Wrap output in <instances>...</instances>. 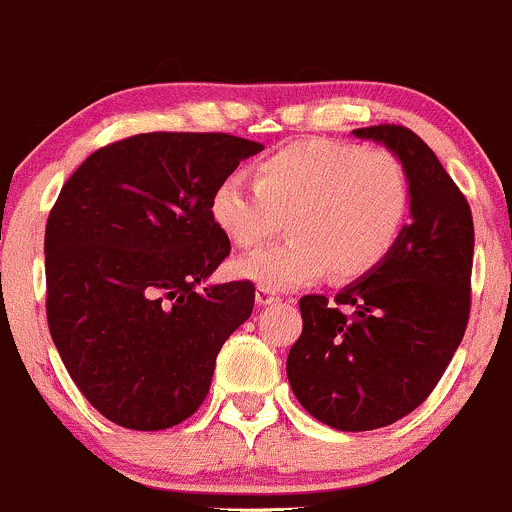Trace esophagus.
Listing matches in <instances>:
<instances>
[{
    "mask_svg": "<svg viewBox=\"0 0 512 512\" xmlns=\"http://www.w3.org/2000/svg\"><path fill=\"white\" fill-rule=\"evenodd\" d=\"M255 299H257V304H260V306H270V304H274V301H279L277 294H274L272 289H267V287H257Z\"/></svg>",
    "mask_w": 512,
    "mask_h": 512,
    "instance_id": "1",
    "label": "esophagus"
}]
</instances>
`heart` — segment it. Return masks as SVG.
<instances>
[{"mask_svg": "<svg viewBox=\"0 0 512 512\" xmlns=\"http://www.w3.org/2000/svg\"><path fill=\"white\" fill-rule=\"evenodd\" d=\"M412 186L405 164L385 149L336 139H299L211 196L215 228L238 247H255L287 223L289 238L235 262V272L272 292L373 272L405 230Z\"/></svg>", "mask_w": 512, "mask_h": 512, "instance_id": "1", "label": "heart"}]
</instances>
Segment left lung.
Wrapping results in <instances>:
<instances>
[{"mask_svg":"<svg viewBox=\"0 0 512 512\" xmlns=\"http://www.w3.org/2000/svg\"><path fill=\"white\" fill-rule=\"evenodd\" d=\"M390 149L412 186L410 225L373 272L336 299L301 297L287 378L311 417L368 432L422 405L454 358L471 309L473 218L437 154L400 125L353 129Z\"/></svg>","mask_w":512,"mask_h":512,"instance_id":"1","label":"left lung"}]
</instances>
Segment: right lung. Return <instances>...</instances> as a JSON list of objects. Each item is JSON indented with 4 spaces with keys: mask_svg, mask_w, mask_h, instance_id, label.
<instances>
[{
    "mask_svg": "<svg viewBox=\"0 0 512 512\" xmlns=\"http://www.w3.org/2000/svg\"><path fill=\"white\" fill-rule=\"evenodd\" d=\"M262 144L149 132L90 154L46 223V316L63 365L102 417L137 432L184 422L255 284H206L230 255L211 220L220 179Z\"/></svg>",
    "mask_w": 512,
    "mask_h": 512,
    "instance_id": "add662e5",
    "label": "right lung"
}]
</instances>
